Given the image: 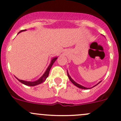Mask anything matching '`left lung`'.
<instances>
[{
    "instance_id": "obj_1",
    "label": "left lung",
    "mask_w": 121,
    "mask_h": 121,
    "mask_svg": "<svg viewBox=\"0 0 121 121\" xmlns=\"http://www.w3.org/2000/svg\"><path fill=\"white\" fill-rule=\"evenodd\" d=\"M67 75H68V78H69V80H70V81H71V82L72 83H73V84H74V85H75V86H77V87L80 88H81V89H85V90H86V89H88V88H86V87H85V86H82V85H80V84H78L76 83V82H75V81H74V80H73V79H72L70 77V76H69V74H68V73H67ZM99 83H100V82H99ZM99 83H98V84H99ZM95 85V86H96V85ZM94 86H93V87H94Z\"/></svg>"
}]
</instances>
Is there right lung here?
Masks as SVG:
<instances>
[{
    "mask_svg": "<svg viewBox=\"0 0 121 121\" xmlns=\"http://www.w3.org/2000/svg\"><path fill=\"white\" fill-rule=\"evenodd\" d=\"M26 30H21L20 31H19V33L22 32V31H26ZM57 57H55V58H54L53 60H52V61H51V63L49 65V66H48V67L47 68V70L46 71V72L44 73V74L43 75V76L41 77L40 78H39V80H37V81H33V82H30V81H23V80H19L18 78L17 79L18 80H19V81H20V82H22V83L24 84V85H28V86H35V85H39V84L42 83V82H43L44 81H45V80H46V78H47V77L48 76V74H49V72H50V70L51 68H52V65H53V63H54L55 61H56V60H57Z\"/></svg>",
    "mask_w": 121,
    "mask_h": 121,
    "instance_id": "right-lung-1",
    "label": "right lung"
}]
</instances>
